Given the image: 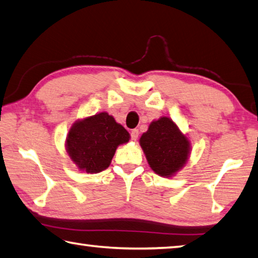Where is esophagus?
<instances>
[{
  "label": "esophagus",
  "instance_id": "esophagus-1",
  "mask_svg": "<svg viewBox=\"0 0 258 258\" xmlns=\"http://www.w3.org/2000/svg\"><path fill=\"white\" fill-rule=\"evenodd\" d=\"M139 130H137V128H134V130H132L131 131V138H132V140L133 141H137L138 140V138H139Z\"/></svg>",
  "mask_w": 258,
  "mask_h": 258
}]
</instances>
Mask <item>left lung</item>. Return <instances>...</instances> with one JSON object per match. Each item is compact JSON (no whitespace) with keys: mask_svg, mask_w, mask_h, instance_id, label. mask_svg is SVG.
<instances>
[{"mask_svg":"<svg viewBox=\"0 0 258 258\" xmlns=\"http://www.w3.org/2000/svg\"><path fill=\"white\" fill-rule=\"evenodd\" d=\"M148 163L157 175L171 178L184 168L191 152V143L174 120L167 116L154 119L140 138Z\"/></svg>","mask_w":258,"mask_h":258,"instance_id":"left-lung-1","label":"left lung"}]
</instances>
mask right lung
Wrapping results in <instances>:
<instances>
[{"label":"right lung","mask_w":258,"mask_h":258,"mask_svg":"<svg viewBox=\"0 0 258 258\" xmlns=\"http://www.w3.org/2000/svg\"><path fill=\"white\" fill-rule=\"evenodd\" d=\"M130 133L106 111L74 121L65 140V149L79 171L98 174L109 167L119 145Z\"/></svg>","instance_id":"right-lung-1"}]
</instances>
